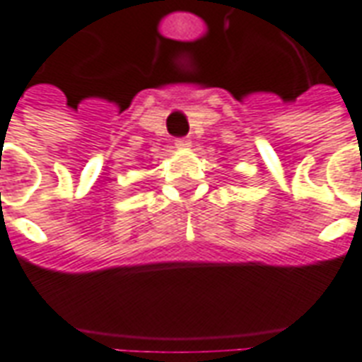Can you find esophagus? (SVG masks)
<instances>
[{"label":"esophagus","mask_w":362,"mask_h":362,"mask_svg":"<svg viewBox=\"0 0 362 362\" xmlns=\"http://www.w3.org/2000/svg\"><path fill=\"white\" fill-rule=\"evenodd\" d=\"M174 145H176V148H188V146H192V141L189 139H178Z\"/></svg>","instance_id":"esophagus-1"}]
</instances>
